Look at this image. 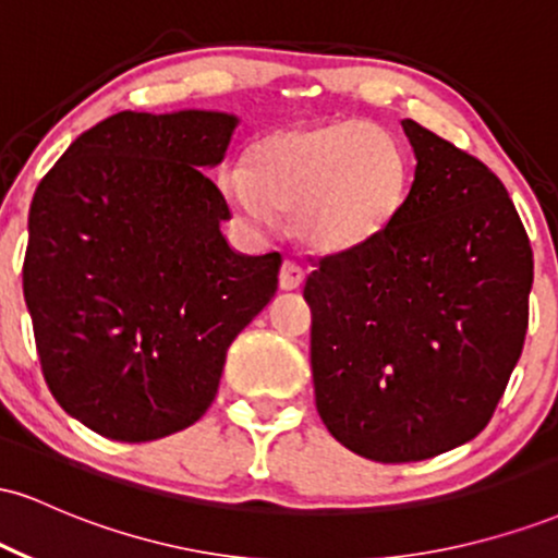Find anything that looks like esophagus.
<instances>
[{
  "instance_id": "obj_1",
  "label": "esophagus",
  "mask_w": 558,
  "mask_h": 558,
  "mask_svg": "<svg viewBox=\"0 0 558 558\" xmlns=\"http://www.w3.org/2000/svg\"><path fill=\"white\" fill-rule=\"evenodd\" d=\"M280 288L283 291H296V288L304 283V267L299 265V262L293 259H286L283 265H280Z\"/></svg>"
}]
</instances>
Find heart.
Segmentation results:
<instances>
[{
  "label": "heart",
  "instance_id": "heart-1",
  "mask_svg": "<svg viewBox=\"0 0 558 558\" xmlns=\"http://www.w3.org/2000/svg\"><path fill=\"white\" fill-rule=\"evenodd\" d=\"M226 202L252 228L291 213V230L319 252H341L380 235L409 189L399 138L364 120L293 125L267 133L217 178Z\"/></svg>",
  "mask_w": 558,
  "mask_h": 558
}]
</instances>
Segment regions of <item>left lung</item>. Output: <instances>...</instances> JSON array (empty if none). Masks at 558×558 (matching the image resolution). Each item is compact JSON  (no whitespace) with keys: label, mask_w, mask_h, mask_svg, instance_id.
I'll return each instance as SVG.
<instances>
[{"label":"left lung","mask_w":558,"mask_h":558,"mask_svg":"<svg viewBox=\"0 0 558 558\" xmlns=\"http://www.w3.org/2000/svg\"><path fill=\"white\" fill-rule=\"evenodd\" d=\"M396 220L315 262V401L332 438L383 464L422 462L488 425L522 354L533 248L488 165L414 120Z\"/></svg>","instance_id":"8db88e82"}]
</instances>
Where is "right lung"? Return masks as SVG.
Listing matches in <instances>:
<instances>
[{"label": "right lung", "instance_id": "obj_1", "mask_svg": "<svg viewBox=\"0 0 558 558\" xmlns=\"http://www.w3.org/2000/svg\"><path fill=\"white\" fill-rule=\"evenodd\" d=\"M235 125L226 112H118L38 183L23 296L41 373L105 438L144 444L194 425L228 345L278 291L280 254L228 246V202L204 172Z\"/></svg>", "mask_w": 558, "mask_h": 558}]
</instances>
